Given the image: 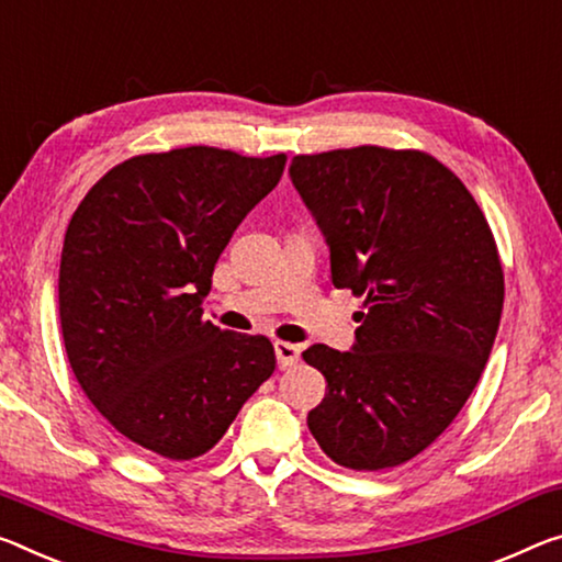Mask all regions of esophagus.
Here are the masks:
<instances>
[{
	"mask_svg": "<svg viewBox=\"0 0 562 562\" xmlns=\"http://www.w3.org/2000/svg\"><path fill=\"white\" fill-rule=\"evenodd\" d=\"M274 355H278V364L280 368H292L300 360V347L292 342H274Z\"/></svg>",
	"mask_w": 562,
	"mask_h": 562,
	"instance_id": "obj_1",
	"label": "esophagus"
}]
</instances>
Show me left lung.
I'll return each instance as SVG.
<instances>
[{
    "instance_id": "left-lung-1",
    "label": "left lung",
    "mask_w": 562,
    "mask_h": 562,
    "mask_svg": "<svg viewBox=\"0 0 562 562\" xmlns=\"http://www.w3.org/2000/svg\"><path fill=\"white\" fill-rule=\"evenodd\" d=\"M290 177L327 239L335 288L364 295L350 352H302L327 380L307 427L337 465H403L483 375L505 297L495 237L468 187L420 149L297 155Z\"/></svg>"
}]
</instances>
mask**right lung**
I'll return each mask as SVG.
<instances>
[{
	"mask_svg": "<svg viewBox=\"0 0 562 562\" xmlns=\"http://www.w3.org/2000/svg\"><path fill=\"white\" fill-rule=\"evenodd\" d=\"M284 155L182 147L112 167L69 220L59 319L85 395L114 430L167 460L215 448L274 347L202 319L222 249L280 182Z\"/></svg>",
	"mask_w": 562,
	"mask_h": 562,
	"instance_id": "add662e5",
	"label": "right lung"
}]
</instances>
